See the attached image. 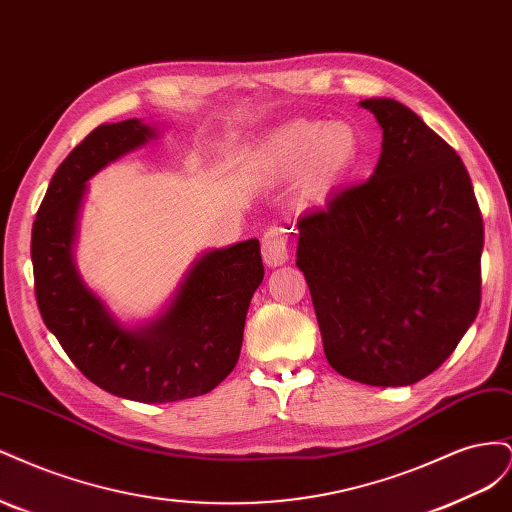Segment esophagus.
Returning <instances> with one entry per match:
<instances>
[{"label":"esophagus","mask_w":512,"mask_h":512,"mask_svg":"<svg viewBox=\"0 0 512 512\" xmlns=\"http://www.w3.org/2000/svg\"><path fill=\"white\" fill-rule=\"evenodd\" d=\"M262 258L269 267H280L288 260V237L282 228H269L262 235Z\"/></svg>","instance_id":"obj_1"}]
</instances>
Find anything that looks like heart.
Instances as JSON below:
<instances>
[{"label": "heart", "mask_w": 512, "mask_h": 512, "mask_svg": "<svg viewBox=\"0 0 512 512\" xmlns=\"http://www.w3.org/2000/svg\"><path fill=\"white\" fill-rule=\"evenodd\" d=\"M361 138L350 123L297 119L271 130L254 149V162L271 177L299 173L305 198H320L359 164Z\"/></svg>", "instance_id": "obj_1"}]
</instances>
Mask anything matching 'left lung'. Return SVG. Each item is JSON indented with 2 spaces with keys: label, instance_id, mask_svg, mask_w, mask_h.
<instances>
[{
  "label": "left lung",
  "instance_id": "1",
  "mask_svg": "<svg viewBox=\"0 0 512 512\" xmlns=\"http://www.w3.org/2000/svg\"><path fill=\"white\" fill-rule=\"evenodd\" d=\"M361 106L382 128L378 166L301 215L297 267L337 374L408 386L478 314L483 215L461 158L421 117L389 98Z\"/></svg>",
  "mask_w": 512,
  "mask_h": 512
}]
</instances>
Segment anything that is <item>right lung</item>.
Listing matches in <instances>:
<instances>
[{
    "instance_id": "right-lung-1",
    "label": "right lung",
    "mask_w": 512,
    "mask_h": 512,
    "mask_svg": "<svg viewBox=\"0 0 512 512\" xmlns=\"http://www.w3.org/2000/svg\"><path fill=\"white\" fill-rule=\"evenodd\" d=\"M138 119L102 123L59 164L32 228L40 316L70 361L100 389L143 404L205 395L235 369L245 314L265 267L258 239L200 258L168 312L147 329H123L72 265L85 181L143 145Z\"/></svg>"
}]
</instances>
